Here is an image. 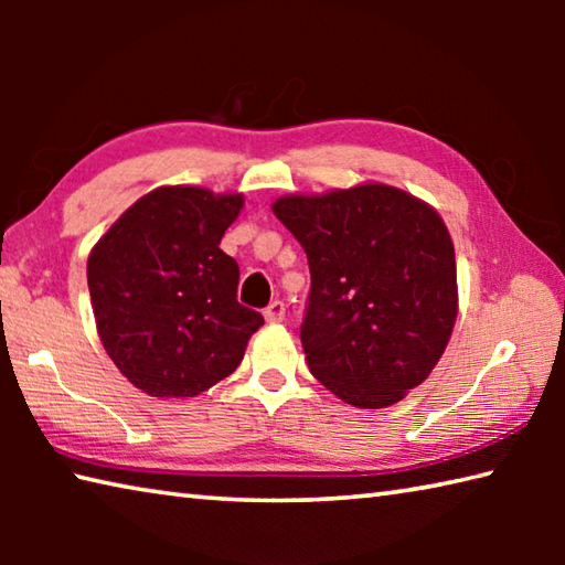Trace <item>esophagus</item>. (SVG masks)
I'll return each mask as SVG.
<instances>
[{
    "label": "esophagus",
    "instance_id": "obj_1",
    "mask_svg": "<svg viewBox=\"0 0 565 565\" xmlns=\"http://www.w3.org/2000/svg\"><path fill=\"white\" fill-rule=\"evenodd\" d=\"M286 317V306L284 301H271L269 306L264 309V319L269 323H281Z\"/></svg>",
    "mask_w": 565,
    "mask_h": 565
}]
</instances>
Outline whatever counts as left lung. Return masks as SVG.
Returning <instances> with one entry per match:
<instances>
[{"label":"left lung","instance_id":"left-lung-1","mask_svg":"<svg viewBox=\"0 0 565 565\" xmlns=\"http://www.w3.org/2000/svg\"><path fill=\"white\" fill-rule=\"evenodd\" d=\"M271 209L309 259L311 374L356 408H386L424 384L458 313L454 242L436 209L386 184L291 194Z\"/></svg>","mask_w":565,"mask_h":565}]
</instances>
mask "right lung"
<instances>
[{
  "mask_svg": "<svg viewBox=\"0 0 565 565\" xmlns=\"http://www.w3.org/2000/svg\"><path fill=\"white\" fill-rule=\"evenodd\" d=\"M242 194L159 186L92 248L87 281L97 333L124 376L157 398H186L236 371L262 327L236 301L238 264L218 244Z\"/></svg>",
  "mask_w": 565,
  "mask_h": 565,
  "instance_id": "obj_1",
  "label": "right lung"
}]
</instances>
